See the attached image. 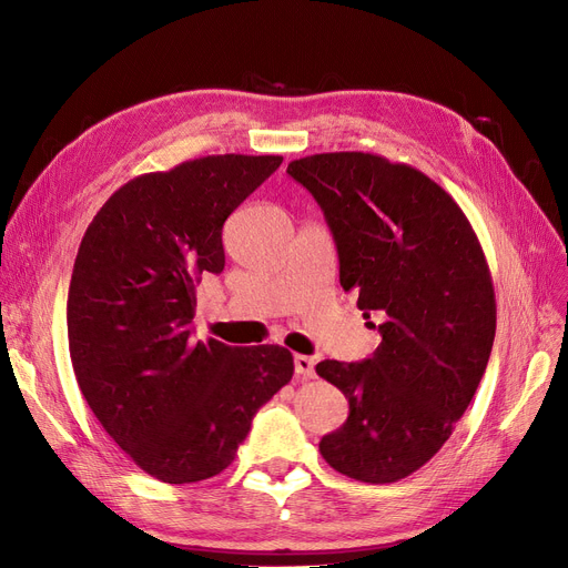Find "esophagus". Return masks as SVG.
<instances>
[{"instance_id": "obj_1", "label": "esophagus", "mask_w": 568, "mask_h": 568, "mask_svg": "<svg viewBox=\"0 0 568 568\" xmlns=\"http://www.w3.org/2000/svg\"><path fill=\"white\" fill-rule=\"evenodd\" d=\"M293 365H295V374H298V379H312L314 376V361L310 356H295Z\"/></svg>"}]
</instances>
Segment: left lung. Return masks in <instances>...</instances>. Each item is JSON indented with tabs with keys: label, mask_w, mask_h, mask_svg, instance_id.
Instances as JSON below:
<instances>
[{
	"label": "left lung",
	"mask_w": 568,
	"mask_h": 568,
	"mask_svg": "<svg viewBox=\"0 0 568 568\" xmlns=\"http://www.w3.org/2000/svg\"><path fill=\"white\" fill-rule=\"evenodd\" d=\"M286 173L326 214L342 288L358 295L365 318H382L372 358L316 365L348 399L346 423L318 450L348 478H407L453 435L488 367L497 328L488 261L460 205L409 164L326 152Z\"/></svg>",
	"instance_id": "1"
}]
</instances>
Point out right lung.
Returning a JSON list of instances; mask_svg holds the SVG:
<instances>
[{
  "instance_id": "right-lung-1",
  "label": "right lung",
  "mask_w": 568,
  "mask_h": 568,
  "mask_svg": "<svg viewBox=\"0 0 568 568\" xmlns=\"http://www.w3.org/2000/svg\"><path fill=\"white\" fill-rule=\"evenodd\" d=\"M280 164L210 154L133 178L78 247L67 301L78 386L111 439L164 483L224 471L293 376L284 346L192 339L196 284L226 263L224 222Z\"/></svg>"
}]
</instances>
